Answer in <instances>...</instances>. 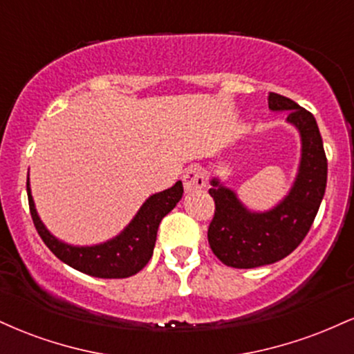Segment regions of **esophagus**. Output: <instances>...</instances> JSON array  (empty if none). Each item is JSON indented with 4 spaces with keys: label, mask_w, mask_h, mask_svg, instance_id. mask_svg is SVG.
I'll use <instances>...</instances> for the list:
<instances>
[{
    "label": "esophagus",
    "mask_w": 354,
    "mask_h": 354,
    "mask_svg": "<svg viewBox=\"0 0 354 354\" xmlns=\"http://www.w3.org/2000/svg\"><path fill=\"white\" fill-rule=\"evenodd\" d=\"M183 185H185L186 191L200 189L206 186V174L201 166H189L185 173H183Z\"/></svg>",
    "instance_id": "34e87169"
}]
</instances>
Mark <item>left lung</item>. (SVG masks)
I'll return each mask as SVG.
<instances>
[{
  "mask_svg": "<svg viewBox=\"0 0 354 354\" xmlns=\"http://www.w3.org/2000/svg\"><path fill=\"white\" fill-rule=\"evenodd\" d=\"M268 106L288 109V121L301 133L303 154L291 193L268 213H250L233 191L211 181L214 216L208 228L209 248L223 265L258 268L279 261L298 248L310 231L328 178V160L318 124L308 109L278 93H270Z\"/></svg>",
  "mask_w": 354,
  "mask_h": 354,
  "instance_id": "left-lung-1",
  "label": "left lung"
}]
</instances>
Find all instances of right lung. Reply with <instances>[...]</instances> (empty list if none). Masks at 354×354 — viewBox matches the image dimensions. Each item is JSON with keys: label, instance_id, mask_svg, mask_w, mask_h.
<instances>
[{"label": "right lung", "instance_id": "1", "mask_svg": "<svg viewBox=\"0 0 354 354\" xmlns=\"http://www.w3.org/2000/svg\"><path fill=\"white\" fill-rule=\"evenodd\" d=\"M28 203L35 228L44 245L56 258L68 266L95 278H129L148 265L156 243L158 226L161 219L171 211L183 196V183L178 181L171 188L148 198L138 214L120 236L98 246L76 248L64 245L44 228L35 209L30 193V181H26Z\"/></svg>", "mask_w": 354, "mask_h": 354}]
</instances>
